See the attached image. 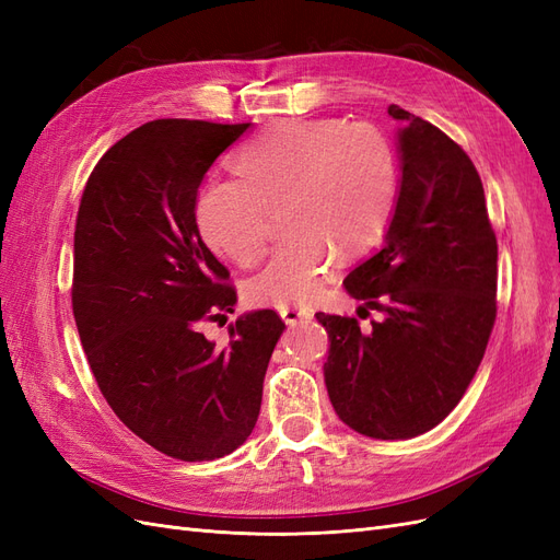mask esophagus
<instances>
[{"mask_svg":"<svg viewBox=\"0 0 560 560\" xmlns=\"http://www.w3.org/2000/svg\"><path fill=\"white\" fill-rule=\"evenodd\" d=\"M278 313L284 319V325H290V327L299 325V322H303V319L313 317V313L308 308H299V306H280Z\"/></svg>","mask_w":560,"mask_h":560,"instance_id":"obj_1","label":"esophagus"}]
</instances>
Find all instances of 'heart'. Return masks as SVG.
Here are the masks:
<instances>
[{"instance_id": "heart-1", "label": "heart", "mask_w": 560, "mask_h": 560, "mask_svg": "<svg viewBox=\"0 0 560 560\" xmlns=\"http://www.w3.org/2000/svg\"><path fill=\"white\" fill-rule=\"evenodd\" d=\"M235 179L212 177L194 206L198 235L233 264L257 259L284 210L290 235L245 282L266 306L308 303L334 273L338 249L374 245L399 191L397 151L387 135L341 118L282 121L247 142L233 161Z\"/></svg>"}]
</instances>
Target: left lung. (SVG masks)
<instances>
[{
    "label": "left lung",
    "instance_id": "left-lung-1",
    "mask_svg": "<svg viewBox=\"0 0 560 560\" xmlns=\"http://www.w3.org/2000/svg\"><path fill=\"white\" fill-rule=\"evenodd\" d=\"M401 124V182L393 222L374 257L343 280L358 317H315L329 334L327 393L348 428L411 439L463 399L498 315V241L481 177L460 144L389 105Z\"/></svg>",
    "mask_w": 560,
    "mask_h": 560
}]
</instances>
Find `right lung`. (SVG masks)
I'll use <instances>...</instances> for the list:
<instances>
[{"label": "right lung", "mask_w": 560, "mask_h": 560, "mask_svg": "<svg viewBox=\"0 0 560 560\" xmlns=\"http://www.w3.org/2000/svg\"><path fill=\"white\" fill-rule=\"evenodd\" d=\"M247 128H135L97 161L77 214L72 311L100 393L130 432L184 463L245 444L284 329L276 311H254L231 325L226 348L200 331L238 299L198 235V186Z\"/></svg>", "instance_id": "obj_1"}]
</instances>
